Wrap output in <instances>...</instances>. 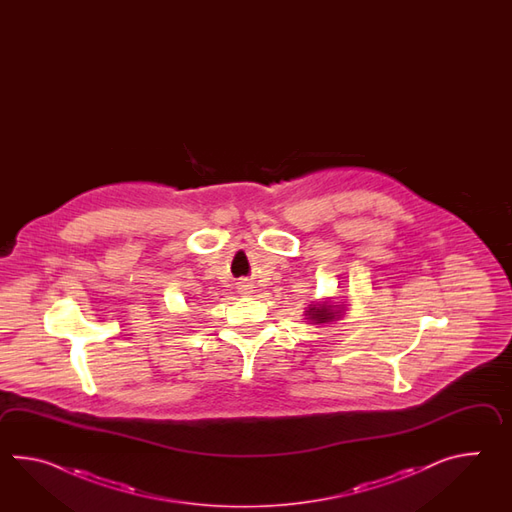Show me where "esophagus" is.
<instances>
[{"mask_svg": "<svg viewBox=\"0 0 512 512\" xmlns=\"http://www.w3.org/2000/svg\"><path fill=\"white\" fill-rule=\"evenodd\" d=\"M240 289H241V293H243V294H251L252 293V285H249V283H247V285H241Z\"/></svg>", "mask_w": 512, "mask_h": 512, "instance_id": "obj_1", "label": "esophagus"}]
</instances>
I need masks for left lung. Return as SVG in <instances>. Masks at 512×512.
<instances>
[{
    "instance_id": "left-lung-1",
    "label": "left lung",
    "mask_w": 512,
    "mask_h": 512,
    "mask_svg": "<svg viewBox=\"0 0 512 512\" xmlns=\"http://www.w3.org/2000/svg\"><path fill=\"white\" fill-rule=\"evenodd\" d=\"M331 305H320V307H311L307 313H309V318L311 320H315L316 324H322V322H327V320H331L335 313L329 309Z\"/></svg>"
}]
</instances>
